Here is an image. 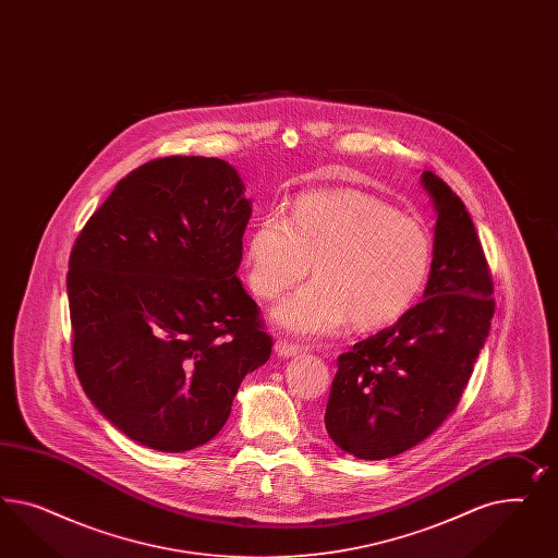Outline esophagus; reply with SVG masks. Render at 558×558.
<instances>
[{
    "instance_id": "34e87169",
    "label": "esophagus",
    "mask_w": 558,
    "mask_h": 558,
    "mask_svg": "<svg viewBox=\"0 0 558 558\" xmlns=\"http://www.w3.org/2000/svg\"><path fill=\"white\" fill-rule=\"evenodd\" d=\"M274 350H276V354L280 355V357H292V355L299 354L303 348L292 343V341H287V339H278L274 343Z\"/></svg>"
}]
</instances>
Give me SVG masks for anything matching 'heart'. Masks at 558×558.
Here are the masks:
<instances>
[{
    "instance_id": "obj_1",
    "label": "heart",
    "mask_w": 558,
    "mask_h": 558,
    "mask_svg": "<svg viewBox=\"0 0 558 558\" xmlns=\"http://www.w3.org/2000/svg\"><path fill=\"white\" fill-rule=\"evenodd\" d=\"M434 245L417 217L357 190L299 196L290 215L270 213L247 241V282L276 299L317 274L276 306L274 319L299 336H325L354 319L374 329L399 322L420 299Z\"/></svg>"
}]
</instances>
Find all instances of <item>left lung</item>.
Wrapping results in <instances>:
<instances>
[{"label":"left lung","instance_id":"8db88e82","mask_svg":"<svg viewBox=\"0 0 558 558\" xmlns=\"http://www.w3.org/2000/svg\"><path fill=\"white\" fill-rule=\"evenodd\" d=\"M438 213L422 303L338 357L325 429L362 460L397 457L452 415L489 336L493 278L464 203L423 171Z\"/></svg>","mask_w":558,"mask_h":558}]
</instances>
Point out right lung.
I'll return each mask as SVG.
<instances>
[{"mask_svg": "<svg viewBox=\"0 0 558 558\" xmlns=\"http://www.w3.org/2000/svg\"><path fill=\"white\" fill-rule=\"evenodd\" d=\"M217 157L133 169L69 255L73 364L85 395L124 436L186 452L229 420L247 372L271 354L236 278L252 203Z\"/></svg>", "mask_w": 558, "mask_h": 558, "instance_id": "add662e5", "label": "right lung"}]
</instances>
